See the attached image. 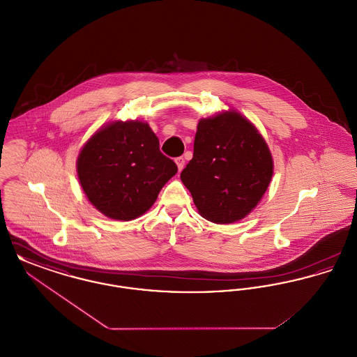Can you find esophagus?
I'll list each match as a JSON object with an SVG mask.
<instances>
[{
	"label": "esophagus",
	"mask_w": 357,
	"mask_h": 357,
	"mask_svg": "<svg viewBox=\"0 0 357 357\" xmlns=\"http://www.w3.org/2000/svg\"><path fill=\"white\" fill-rule=\"evenodd\" d=\"M175 163H176V166H178V170L182 171L183 170V167H185L186 160H185V158H183V156H179V158H176V159H175Z\"/></svg>",
	"instance_id": "obj_1"
}]
</instances>
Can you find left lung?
<instances>
[{"label": "left lung", "instance_id": "1", "mask_svg": "<svg viewBox=\"0 0 357 357\" xmlns=\"http://www.w3.org/2000/svg\"><path fill=\"white\" fill-rule=\"evenodd\" d=\"M273 175L268 144L238 112L202 119L194 155L181 179L199 214L215 223L245 218L265 194Z\"/></svg>", "mask_w": 357, "mask_h": 357}]
</instances>
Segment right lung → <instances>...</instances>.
<instances>
[{
  "mask_svg": "<svg viewBox=\"0 0 357 357\" xmlns=\"http://www.w3.org/2000/svg\"><path fill=\"white\" fill-rule=\"evenodd\" d=\"M178 171L160 153L147 123L116 121L85 143L77 175L86 198L104 215L130 221L144 214Z\"/></svg>",
  "mask_w": 357,
  "mask_h": 357,
  "instance_id": "right-lung-1",
  "label": "right lung"
}]
</instances>
